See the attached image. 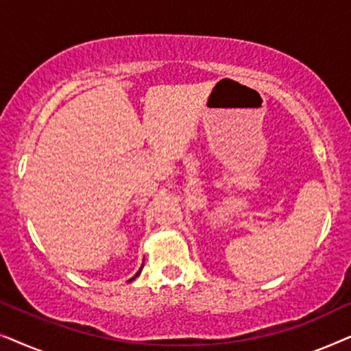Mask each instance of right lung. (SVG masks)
I'll list each match as a JSON object with an SVG mask.
<instances>
[{"instance_id": "1", "label": "right lung", "mask_w": 351, "mask_h": 351, "mask_svg": "<svg viewBox=\"0 0 351 351\" xmlns=\"http://www.w3.org/2000/svg\"><path fill=\"white\" fill-rule=\"evenodd\" d=\"M141 270H142V268H141ZM141 270H138V271L136 273V276H134V278H137V276H138V273H141ZM134 278H132V280H134ZM132 280H129V281H132Z\"/></svg>"}]
</instances>
